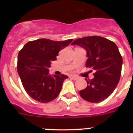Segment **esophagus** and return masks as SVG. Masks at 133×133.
<instances>
[{"label":"esophagus","mask_w":133,"mask_h":133,"mask_svg":"<svg viewBox=\"0 0 133 133\" xmlns=\"http://www.w3.org/2000/svg\"><path fill=\"white\" fill-rule=\"evenodd\" d=\"M70 78L73 79V80H77V79H78V77H77V76H71Z\"/></svg>","instance_id":"34e87169"}]
</instances>
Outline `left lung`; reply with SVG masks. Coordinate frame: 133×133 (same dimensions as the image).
<instances>
[{
    "label": "left lung",
    "instance_id": "8db88e82",
    "mask_svg": "<svg viewBox=\"0 0 133 133\" xmlns=\"http://www.w3.org/2000/svg\"><path fill=\"white\" fill-rule=\"evenodd\" d=\"M86 50L85 66L94 71V78L88 80V86L80 91L86 101L98 103L106 99L115 91L120 78L122 57L113 42L99 36L78 38L71 43Z\"/></svg>",
    "mask_w": 133,
    "mask_h": 133
}]
</instances>
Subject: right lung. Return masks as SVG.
I'll return each instance as SVG.
<instances>
[{
	"mask_svg": "<svg viewBox=\"0 0 133 133\" xmlns=\"http://www.w3.org/2000/svg\"><path fill=\"white\" fill-rule=\"evenodd\" d=\"M73 39L54 41L41 38L29 41L19 51L17 71L24 88L29 96L41 103L52 101L58 96L68 76H51L49 73L52 61L58 52Z\"/></svg>",
	"mask_w": 133,
	"mask_h": 133,
	"instance_id": "1",
	"label": "right lung"
}]
</instances>
